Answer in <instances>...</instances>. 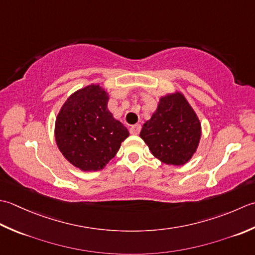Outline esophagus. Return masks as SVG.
<instances>
[{
    "label": "esophagus",
    "mask_w": 255,
    "mask_h": 255,
    "mask_svg": "<svg viewBox=\"0 0 255 255\" xmlns=\"http://www.w3.org/2000/svg\"><path fill=\"white\" fill-rule=\"evenodd\" d=\"M139 131H141V126H139V124H135V126H132L129 128V133L133 135H137Z\"/></svg>",
    "instance_id": "obj_1"
}]
</instances>
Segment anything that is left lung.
Wrapping results in <instances>:
<instances>
[{
    "mask_svg": "<svg viewBox=\"0 0 255 255\" xmlns=\"http://www.w3.org/2000/svg\"><path fill=\"white\" fill-rule=\"evenodd\" d=\"M139 136L160 162L180 166L196 153L201 124L185 96L176 91L159 99L156 111L144 123Z\"/></svg>",
    "mask_w": 255,
    "mask_h": 255,
    "instance_id": "1",
    "label": "left lung"
}]
</instances>
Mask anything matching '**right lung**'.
Here are the masks:
<instances>
[{
  "mask_svg": "<svg viewBox=\"0 0 255 255\" xmlns=\"http://www.w3.org/2000/svg\"><path fill=\"white\" fill-rule=\"evenodd\" d=\"M109 93L89 85L72 93L57 116L55 138L65 158L84 171L100 170L116 156L128 128L108 109Z\"/></svg>",
  "mask_w": 255,
  "mask_h": 255,
  "instance_id": "obj_1",
  "label": "right lung"
}]
</instances>
